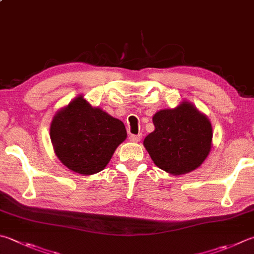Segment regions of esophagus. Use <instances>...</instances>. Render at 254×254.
<instances>
[{
	"label": "esophagus",
	"mask_w": 254,
	"mask_h": 254,
	"mask_svg": "<svg viewBox=\"0 0 254 254\" xmlns=\"http://www.w3.org/2000/svg\"><path fill=\"white\" fill-rule=\"evenodd\" d=\"M141 139V135L139 133V135H130L129 136V140L132 141V142H138Z\"/></svg>",
	"instance_id": "1"
}]
</instances>
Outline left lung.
Masks as SVG:
<instances>
[{
  "label": "left lung",
  "instance_id": "1",
  "mask_svg": "<svg viewBox=\"0 0 254 254\" xmlns=\"http://www.w3.org/2000/svg\"><path fill=\"white\" fill-rule=\"evenodd\" d=\"M155 130L143 145L155 165L171 175H183L202 164L211 149L212 127L193 105L184 102L152 117Z\"/></svg>",
  "mask_w": 254,
  "mask_h": 254
}]
</instances>
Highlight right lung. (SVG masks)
<instances>
[{"label": "right lung", "instance_id": "obj_1", "mask_svg": "<svg viewBox=\"0 0 254 254\" xmlns=\"http://www.w3.org/2000/svg\"><path fill=\"white\" fill-rule=\"evenodd\" d=\"M125 125L78 96L57 113L51 124V140L57 157L82 175L102 171L116 148L126 139Z\"/></svg>", "mask_w": 254, "mask_h": 254}]
</instances>
